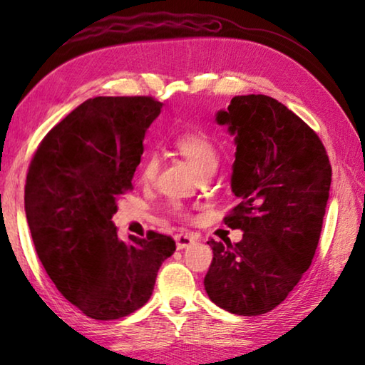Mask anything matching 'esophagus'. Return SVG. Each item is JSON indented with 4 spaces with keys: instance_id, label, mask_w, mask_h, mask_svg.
<instances>
[{
    "instance_id": "34e87169",
    "label": "esophagus",
    "mask_w": 365,
    "mask_h": 365,
    "mask_svg": "<svg viewBox=\"0 0 365 365\" xmlns=\"http://www.w3.org/2000/svg\"><path fill=\"white\" fill-rule=\"evenodd\" d=\"M175 242H177V250H185L188 248L191 243L196 242V237L193 233H178L175 235Z\"/></svg>"
}]
</instances>
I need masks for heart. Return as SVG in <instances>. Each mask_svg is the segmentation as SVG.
Masks as SVG:
<instances>
[{
	"mask_svg": "<svg viewBox=\"0 0 365 365\" xmlns=\"http://www.w3.org/2000/svg\"><path fill=\"white\" fill-rule=\"evenodd\" d=\"M175 150L193 165L200 175L211 174L217 169L219 151L214 141L202 130H185L174 140ZM159 160L156 154H146L140 168V175L145 182H151L156 177Z\"/></svg>",
	"mask_w": 365,
	"mask_h": 365,
	"instance_id": "1",
	"label": "heart"
}]
</instances>
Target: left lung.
I'll list each match as a JSON object with an SVG mask.
<instances>
[{
  "mask_svg": "<svg viewBox=\"0 0 365 365\" xmlns=\"http://www.w3.org/2000/svg\"><path fill=\"white\" fill-rule=\"evenodd\" d=\"M215 120L235 135L230 185L240 202L224 222L243 238L207 242L214 257L205 289L228 312L261 316L287 298L316 255L330 160L317 133L270 96H235Z\"/></svg>",
  "mask_w": 365,
  "mask_h": 365,
  "instance_id": "8db88e82",
  "label": "left lung"
}]
</instances>
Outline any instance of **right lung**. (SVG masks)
Here are the masks:
<instances>
[{
    "instance_id": "1",
    "label": "right lung",
    "mask_w": 365,
    "mask_h": 365,
    "mask_svg": "<svg viewBox=\"0 0 365 365\" xmlns=\"http://www.w3.org/2000/svg\"><path fill=\"white\" fill-rule=\"evenodd\" d=\"M160 108L151 96L86 100L48 132L29 165L24 201L36 255L61 294L95 320L145 306L175 251L156 232L122 242L110 220Z\"/></svg>"
}]
</instances>
